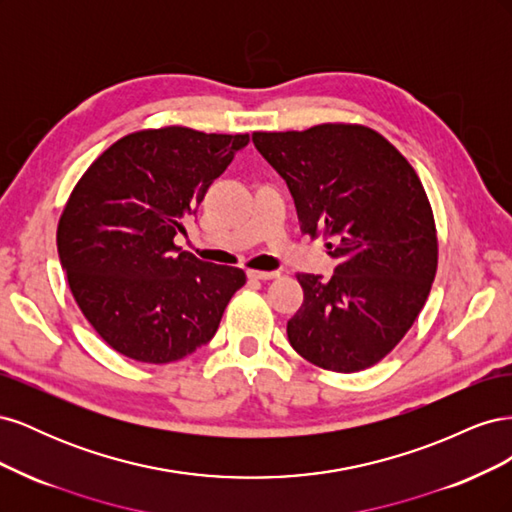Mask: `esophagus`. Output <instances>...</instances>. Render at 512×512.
I'll use <instances>...</instances> for the list:
<instances>
[{"label": "esophagus", "mask_w": 512, "mask_h": 512, "mask_svg": "<svg viewBox=\"0 0 512 512\" xmlns=\"http://www.w3.org/2000/svg\"><path fill=\"white\" fill-rule=\"evenodd\" d=\"M247 277H250V280L267 282V280H275V277H280V273L277 271H247Z\"/></svg>", "instance_id": "34e87169"}]
</instances>
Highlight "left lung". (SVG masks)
<instances>
[{
  "label": "left lung",
  "mask_w": 512,
  "mask_h": 512,
  "mask_svg": "<svg viewBox=\"0 0 512 512\" xmlns=\"http://www.w3.org/2000/svg\"><path fill=\"white\" fill-rule=\"evenodd\" d=\"M252 141L286 181L303 235H324L337 258L329 280L297 273L303 305L288 320L290 346L337 374L376 365L410 331L438 271L421 179L361 123L254 132Z\"/></svg>",
  "instance_id": "8db88e82"
}]
</instances>
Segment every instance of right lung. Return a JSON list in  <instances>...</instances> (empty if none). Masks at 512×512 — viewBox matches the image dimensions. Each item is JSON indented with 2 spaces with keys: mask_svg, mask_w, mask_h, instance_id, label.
Instances as JSON below:
<instances>
[{
  "mask_svg": "<svg viewBox=\"0 0 512 512\" xmlns=\"http://www.w3.org/2000/svg\"><path fill=\"white\" fill-rule=\"evenodd\" d=\"M250 134L138 130L98 156L57 224L72 297L104 342L164 365L211 342L245 273L181 252L175 235Z\"/></svg>",
  "mask_w": 512,
  "mask_h": 512,
  "instance_id": "right-lung-1",
  "label": "right lung"
}]
</instances>
